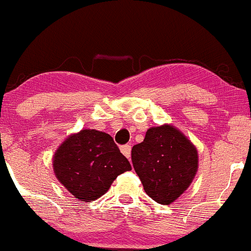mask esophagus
Segmentation results:
<instances>
[{
  "instance_id": "esophagus-1",
  "label": "esophagus",
  "mask_w": 251,
  "mask_h": 251,
  "mask_svg": "<svg viewBox=\"0 0 251 251\" xmlns=\"http://www.w3.org/2000/svg\"><path fill=\"white\" fill-rule=\"evenodd\" d=\"M121 152H123L124 156H126L127 158H130V154H131V146L130 145H124V146L120 147Z\"/></svg>"
}]
</instances>
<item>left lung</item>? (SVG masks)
<instances>
[{
    "mask_svg": "<svg viewBox=\"0 0 251 251\" xmlns=\"http://www.w3.org/2000/svg\"><path fill=\"white\" fill-rule=\"evenodd\" d=\"M131 160L145 192L160 204L175 202L198 171L196 146L171 125L149 128L131 150Z\"/></svg>",
    "mask_w": 251,
    "mask_h": 251,
    "instance_id": "obj_1",
    "label": "left lung"
}]
</instances>
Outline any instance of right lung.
Listing matches in <instances>:
<instances>
[{
	"mask_svg": "<svg viewBox=\"0 0 251 251\" xmlns=\"http://www.w3.org/2000/svg\"><path fill=\"white\" fill-rule=\"evenodd\" d=\"M53 170L58 181L81 202L98 200L119 175L131 170L109 133L81 130L55 151Z\"/></svg>",
	"mask_w": 251,
	"mask_h": 251,
	"instance_id": "obj_1",
	"label": "right lung"
}]
</instances>
